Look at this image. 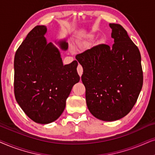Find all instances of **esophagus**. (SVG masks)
<instances>
[{"mask_svg": "<svg viewBox=\"0 0 155 155\" xmlns=\"http://www.w3.org/2000/svg\"><path fill=\"white\" fill-rule=\"evenodd\" d=\"M77 71H78V74H79V76H81L82 75V74H83V68H82L81 65H80V64L78 65Z\"/></svg>", "mask_w": 155, "mask_h": 155, "instance_id": "esophagus-1", "label": "esophagus"}]
</instances>
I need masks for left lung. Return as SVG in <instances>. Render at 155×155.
<instances>
[{"label":"left lung","instance_id":"8db88e82","mask_svg":"<svg viewBox=\"0 0 155 155\" xmlns=\"http://www.w3.org/2000/svg\"><path fill=\"white\" fill-rule=\"evenodd\" d=\"M112 47L101 44L76 56L84 69L88 110L98 119L113 121L128 114L143 84L141 55L120 25L110 23Z\"/></svg>","mask_w":155,"mask_h":155}]
</instances>
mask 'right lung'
<instances>
[{
	"label": "right lung",
	"instance_id": "right-lung-1",
	"mask_svg": "<svg viewBox=\"0 0 155 155\" xmlns=\"http://www.w3.org/2000/svg\"><path fill=\"white\" fill-rule=\"evenodd\" d=\"M47 27H35L20 45L14 59V94L25 113L35 123L56 120L80 76L76 60L63 65L60 53L51 43L47 44ZM67 49L66 42L60 43Z\"/></svg>",
	"mask_w": 155,
	"mask_h": 155
}]
</instances>
